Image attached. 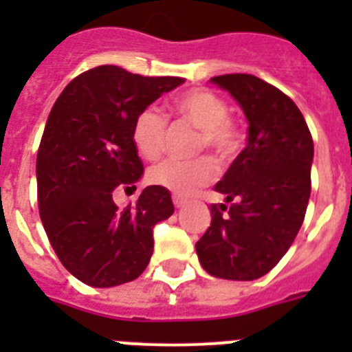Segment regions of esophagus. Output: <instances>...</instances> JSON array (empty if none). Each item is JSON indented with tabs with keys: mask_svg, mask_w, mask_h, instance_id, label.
Returning a JSON list of instances; mask_svg holds the SVG:
<instances>
[{
	"mask_svg": "<svg viewBox=\"0 0 352 352\" xmlns=\"http://www.w3.org/2000/svg\"><path fill=\"white\" fill-rule=\"evenodd\" d=\"M173 203H174V206H176V208H183V206H185V199L178 197V195H174Z\"/></svg>",
	"mask_w": 352,
	"mask_h": 352,
	"instance_id": "34e87169",
	"label": "esophagus"
}]
</instances>
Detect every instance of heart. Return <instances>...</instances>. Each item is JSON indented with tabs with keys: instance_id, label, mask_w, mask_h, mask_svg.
Returning <instances> with one entry per match:
<instances>
[{
	"instance_id": "1",
	"label": "heart",
	"mask_w": 352,
	"mask_h": 352,
	"mask_svg": "<svg viewBox=\"0 0 352 352\" xmlns=\"http://www.w3.org/2000/svg\"><path fill=\"white\" fill-rule=\"evenodd\" d=\"M173 111L179 120L199 130L197 149H211L219 158L234 155L239 144L238 129L229 120L226 100L210 89H190L176 96ZM167 121L155 107L142 109L132 126V141L135 149L148 160H155L164 151ZM217 174V166L210 157H199L190 162L162 160L148 170L153 185L164 186L173 194L188 195L208 185Z\"/></svg>"
}]
</instances>
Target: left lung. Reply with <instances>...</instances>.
<instances>
[{"label":"left lung","instance_id":"obj_1","mask_svg":"<svg viewBox=\"0 0 352 352\" xmlns=\"http://www.w3.org/2000/svg\"><path fill=\"white\" fill-rule=\"evenodd\" d=\"M231 93L248 121L247 148L214 190L211 223L195 243L199 263L217 278L256 280L292 245L310 197L314 141L287 95L248 74L210 79Z\"/></svg>","mask_w":352,"mask_h":352}]
</instances>
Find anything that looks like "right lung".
Listing matches in <instances>:
<instances>
[{
    "label": "right lung",
    "mask_w": 352,
    "mask_h": 352,
    "mask_svg": "<svg viewBox=\"0 0 352 352\" xmlns=\"http://www.w3.org/2000/svg\"><path fill=\"white\" fill-rule=\"evenodd\" d=\"M183 82L102 65L77 76L52 105L36 155L40 219L58 259L84 284L135 280L153 254L155 223L174 213L164 186H146L123 210L113 194L135 190L144 174L132 141L135 116Z\"/></svg>",
    "instance_id": "right-lung-1"
}]
</instances>
